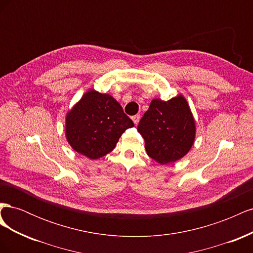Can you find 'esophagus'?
I'll list each match as a JSON object with an SVG mask.
<instances>
[{"mask_svg":"<svg viewBox=\"0 0 253 253\" xmlns=\"http://www.w3.org/2000/svg\"><path fill=\"white\" fill-rule=\"evenodd\" d=\"M139 119H140V115H135V116L132 117V120L135 125H137L139 122Z\"/></svg>","mask_w":253,"mask_h":253,"instance_id":"1","label":"esophagus"}]
</instances>
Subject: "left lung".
Returning a JSON list of instances; mask_svg holds the SVG:
<instances>
[{
	"label": "left lung",
	"mask_w": 253,
	"mask_h": 253,
	"mask_svg": "<svg viewBox=\"0 0 253 253\" xmlns=\"http://www.w3.org/2000/svg\"><path fill=\"white\" fill-rule=\"evenodd\" d=\"M148 155L158 164L175 163L185 156L195 140V120L182 95L170 100L153 99L137 126Z\"/></svg>",
	"instance_id": "1"
}]
</instances>
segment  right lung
Returning <instances> with one entry per match:
<instances>
[{
    "mask_svg": "<svg viewBox=\"0 0 253 253\" xmlns=\"http://www.w3.org/2000/svg\"><path fill=\"white\" fill-rule=\"evenodd\" d=\"M133 126L116 99L90 89L67 112L65 136L79 154L98 159L112 152L126 129Z\"/></svg>",
    "mask_w": 253,
    "mask_h": 253,
    "instance_id": "add662e5",
    "label": "right lung"
}]
</instances>
